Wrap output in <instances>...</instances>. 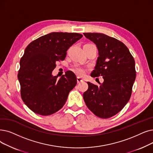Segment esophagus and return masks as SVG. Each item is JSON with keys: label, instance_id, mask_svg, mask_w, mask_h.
Instances as JSON below:
<instances>
[{"label": "esophagus", "instance_id": "34e87169", "mask_svg": "<svg viewBox=\"0 0 153 153\" xmlns=\"http://www.w3.org/2000/svg\"><path fill=\"white\" fill-rule=\"evenodd\" d=\"M77 82H78V83H80V82H81L83 81V79H82L81 77L77 76Z\"/></svg>", "mask_w": 153, "mask_h": 153}]
</instances>
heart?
Here are the masks:
<instances>
[{
	"label": "heart",
	"mask_w": 153,
	"mask_h": 153,
	"mask_svg": "<svg viewBox=\"0 0 153 153\" xmlns=\"http://www.w3.org/2000/svg\"><path fill=\"white\" fill-rule=\"evenodd\" d=\"M73 71L76 73L77 74L80 76H83L85 74V69L79 65L75 66V67L73 68Z\"/></svg>",
	"instance_id": "1"
}]
</instances>
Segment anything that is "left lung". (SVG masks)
I'll return each mask as SVG.
<instances>
[{
	"label": "left lung",
	"instance_id": "left-lung-1",
	"mask_svg": "<svg viewBox=\"0 0 153 153\" xmlns=\"http://www.w3.org/2000/svg\"><path fill=\"white\" fill-rule=\"evenodd\" d=\"M98 50L91 76H102L97 86L89 82L83 94L85 103L96 116L107 119L117 114L128 103L136 79L135 61L128 48L117 39L101 33H84Z\"/></svg>",
	"mask_w": 153,
	"mask_h": 153
}]
</instances>
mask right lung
I'll return each mask as SVG.
<instances>
[{"mask_svg":"<svg viewBox=\"0 0 153 153\" xmlns=\"http://www.w3.org/2000/svg\"><path fill=\"white\" fill-rule=\"evenodd\" d=\"M82 37L77 33L52 32L30 42L20 61L18 79L25 104L34 112L49 116L61 109L77 84L71 71L53 76L56 62L64 60L71 46Z\"/></svg>","mask_w":153,"mask_h":153,"instance_id":"obj_1","label":"right lung"}]
</instances>
